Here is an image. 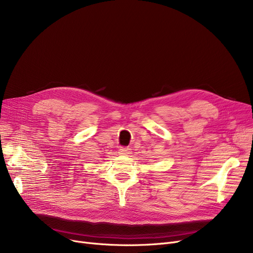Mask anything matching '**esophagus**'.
Instances as JSON below:
<instances>
[{
	"instance_id": "obj_1",
	"label": "esophagus",
	"mask_w": 253,
	"mask_h": 253,
	"mask_svg": "<svg viewBox=\"0 0 253 253\" xmlns=\"http://www.w3.org/2000/svg\"><path fill=\"white\" fill-rule=\"evenodd\" d=\"M119 154L122 155V156H128V155L131 154V149H129V148H120Z\"/></svg>"
}]
</instances>
